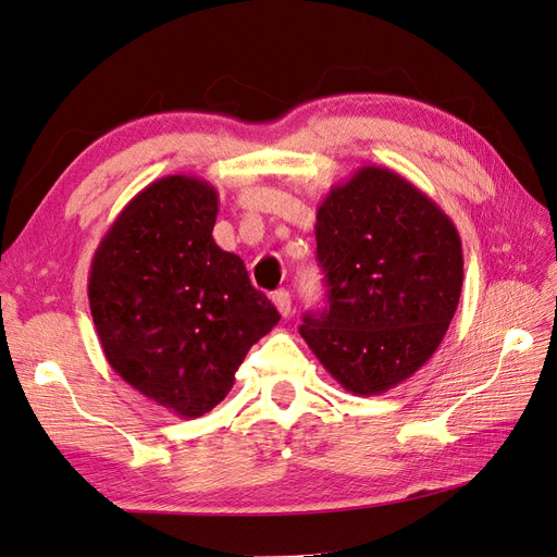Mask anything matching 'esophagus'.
<instances>
[{
  "mask_svg": "<svg viewBox=\"0 0 557 557\" xmlns=\"http://www.w3.org/2000/svg\"><path fill=\"white\" fill-rule=\"evenodd\" d=\"M272 301H274V307L278 309V313L281 315H288L290 313V293L288 290H276L274 295H272Z\"/></svg>",
  "mask_w": 557,
  "mask_h": 557,
  "instance_id": "34e87169",
  "label": "esophagus"
}]
</instances>
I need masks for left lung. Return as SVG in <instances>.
Here are the masks:
<instances>
[{"label": "left lung", "mask_w": 557, "mask_h": 557, "mask_svg": "<svg viewBox=\"0 0 557 557\" xmlns=\"http://www.w3.org/2000/svg\"><path fill=\"white\" fill-rule=\"evenodd\" d=\"M327 309L299 327L352 395H381L440 348L462 290V244L450 218L411 181L367 164L315 213Z\"/></svg>", "instance_id": "obj_1"}]
</instances>
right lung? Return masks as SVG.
Here are the masks:
<instances>
[{"label": "right lung", "mask_w": 557, "mask_h": 557, "mask_svg": "<svg viewBox=\"0 0 557 557\" xmlns=\"http://www.w3.org/2000/svg\"><path fill=\"white\" fill-rule=\"evenodd\" d=\"M218 193L174 174L134 195L99 242L88 299L113 372L178 418L223 401L278 311L213 242Z\"/></svg>", "instance_id": "1"}]
</instances>
